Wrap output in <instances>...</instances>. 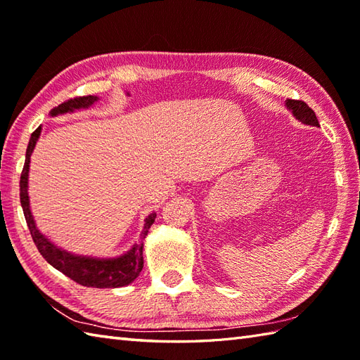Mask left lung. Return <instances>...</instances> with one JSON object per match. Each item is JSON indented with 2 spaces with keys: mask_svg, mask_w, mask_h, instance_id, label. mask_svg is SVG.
<instances>
[{
  "mask_svg": "<svg viewBox=\"0 0 360 360\" xmlns=\"http://www.w3.org/2000/svg\"><path fill=\"white\" fill-rule=\"evenodd\" d=\"M288 110L294 114V117L302 122V124H307L311 127H320L319 120L316 117V112L312 111L309 106L303 101H292V98H288L286 101Z\"/></svg>",
  "mask_w": 360,
  "mask_h": 360,
  "instance_id": "left-lung-1",
  "label": "left lung"
}]
</instances>
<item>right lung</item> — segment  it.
<instances>
[{
    "mask_svg": "<svg viewBox=\"0 0 360 360\" xmlns=\"http://www.w3.org/2000/svg\"><path fill=\"white\" fill-rule=\"evenodd\" d=\"M98 101L96 96H83V97H74L70 101L63 102L62 105L56 106L51 110V116H58V114L74 112L75 110H85L93 106ZM41 127H38L35 131L30 136V141L26 150V160L25 167L21 172L20 179V201L22 213H25L26 223L32 235V240L38 252L43 255V258L51 266L56 267L57 271L63 272L66 277H70L75 283H79L82 286L88 288H120L127 286L129 283H133L143 267V240L148 233V229L155 223L156 213L153 212L145 218L143 231L141 233V238L134 246L129 249L127 254L116 257V258H94V257H85V255H75L71 252L63 250L62 248H57L56 244H52L46 236L38 231L35 226V221L30 212L29 204V195H27V178H29V162L30 155L35 148V143L40 137Z\"/></svg>",
    "mask_w": 360,
    "mask_h": 360,
    "instance_id": "right-lung-1",
    "label": "right lung"
}]
</instances>
